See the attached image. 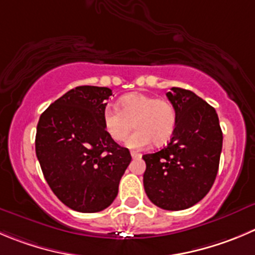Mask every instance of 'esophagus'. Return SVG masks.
Returning a JSON list of instances; mask_svg holds the SVG:
<instances>
[{
    "label": "esophagus",
    "instance_id": "esophagus-1",
    "mask_svg": "<svg viewBox=\"0 0 255 255\" xmlns=\"http://www.w3.org/2000/svg\"><path fill=\"white\" fill-rule=\"evenodd\" d=\"M131 156L132 159H141V154H139L136 151H131Z\"/></svg>",
    "mask_w": 255,
    "mask_h": 255
}]
</instances>
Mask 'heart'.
<instances>
[{"mask_svg":"<svg viewBox=\"0 0 255 255\" xmlns=\"http://www.w3.org/2000/svg\"><path fill=\"white\" fill-rule=\"evenodd\" d=\"M176 110L166 99H156L141 93H132L119 100V109L106 106L103 125L109 136L123 141L132 128L135 131L126 139L130 149H145L151 144L162 145L173 136L176 128Z\"/></svg>","mask_w":255,"mask_h":255,"instance_id":"obj_1","label":"heart"}]
</instances>
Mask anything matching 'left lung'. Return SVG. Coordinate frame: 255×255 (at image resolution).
Returning a JSON list of instances; mask_svg holds the SVG:
<instances>
[{
  "instance_id": "left-lung-1",
  "label": "left lung",
  "mask_w": 255,
  "mask_h": 255,
  "mask_svg": "<svg viewBox=\"0 0 255 255\" xmlns=\"http://www.w3.org/2000/svg\"><path fill=\"white\" fill-rule=\"evenodd\" d=\"M176 110L169 144L142 156L144 188L150 202L165 210L193 207L209 193L219 169L223 132L213 106L198 95L171 87L166 94Z\"/></svg>"
}]
</instances>
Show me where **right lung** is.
<instances>
[{
  "mask_svg": "<svg viewBox=\"0 0 255 255\" xmlns=\"http://www.w3.org/2000/svg\"><path fill=\"white\" fill-rule=\"evenodd\" d=\"M113 95L109 87L77 86L40 116L36 155L53 194L80 213L106 209L131 161L129 149L116 144L103 125Z\"/></svg>",
  "mask_w": 255,
  "mask_h": 255,
  "instance_id": "add662e5",
  "label": "right lung"
}]
</instances>
